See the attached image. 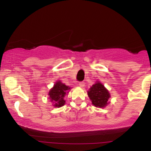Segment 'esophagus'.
Instances as JSON below:
<instances>
[{
  "instance_id": "obj_1",
  "label": "esophagus",
  "mask_w": 151,
  "mask_h": 151,
  "mask_svg": "<svg viewBox=\"0 0 151 151\" xmlns=\"http://www.w3.org/2000/svg\"><path fill=\"white\" fill-rule=\"evenodd\" d=\"M78 85H79L80 87H83L85 85V83L83 81H80L79 82V83H78Z\"/></svg>"
}]
</instances>
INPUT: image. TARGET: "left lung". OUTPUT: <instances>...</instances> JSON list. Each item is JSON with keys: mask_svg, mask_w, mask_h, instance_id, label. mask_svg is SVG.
Wrapping results in <instances>:
<instances>
[{"mask_svg": "<svg viewBox=\"0 0 151 151\" xmlns=\"http://www.w3.org/2000/svg\"><path fill=\"white\" fill-rule=\"evenodd\" d=\"M88 97L92 101L93 104L96 107H104L108 104V99L110 98L109 91L102 83L97 82L88 91Z\"/></svg>", "mask_w": 151, "mask_h": 151, "instance_id": "8db88e82", "label": "left lung"}]
</instances>
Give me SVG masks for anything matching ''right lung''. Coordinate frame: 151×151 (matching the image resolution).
Masks as SVG:
<instances>
[{
  "mask_svg": "<svg viewBox=\"0 0 151 151\" xmlns=\"http://www.w3.org/2000/svg\"><path fill=\"white\" fill-rule=\"evenodd\" d=\"M70 88L67 86L60 81H57L53 87L50 90L49 93V99L51 102H53V106L56 107H60L63 106L65 103L64 100V97L66 93Z\"/></svg>",
  "mask_w": 151,
  "mask_h": 151,
  "instance_id": "add662e5",
  "label": "right lung"
}]
</instances>
